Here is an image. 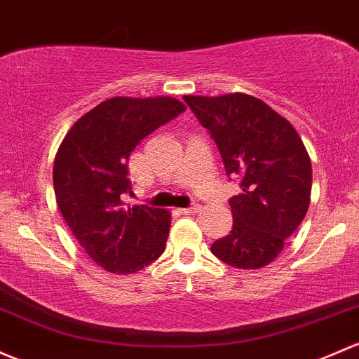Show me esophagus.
I'll return each instance as SVG.
<instances>
[{"instance_id":"esophagus-1","label":"esophagus","mask_w":359,"mask_h":359,"mask_svg":"<svg viewBox=\"0 0 359 359\" xmlns=\"http://www.w3.org/2000/svg\"><path fill=\"white\" fill-rule=\"evenodd\" d=\"M199 210H201V206H199V205H192V206H189V208H180L179 211L182 215H194V213H198Z\"/></svg>"}]
</instances>
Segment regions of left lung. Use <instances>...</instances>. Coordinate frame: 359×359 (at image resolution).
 Instances as JSON below:
<instances>
[{"instance_id": "1", "label": "left lung", "mask_w": 359, "mask_h": 359, "mask_svg": "<svg viewBox=\"0 0 359 359\" xmlns=\"http://www.w3.org/2000/svg\"><path fill=\"white\" fill-rule=\"evenodd\" d=\"M210 130L227 175L243 192L229 201L233 225L211 252L230 266L258 270L273 262L299 227L311 196V161L287 118L255 96H184Z\"/></svg>"}]
</instances>
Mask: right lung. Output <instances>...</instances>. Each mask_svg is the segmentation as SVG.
I'll use <instances>...</instances> for the list:
<instances>
[{
  "mask_svg": "<svg viewBox=\"0 0 359 359\" xmlns=\"http://www.w3.org/2000/svg\"><path fill=\"white\" fill-rule=\"evenodd\" d=\"M186 110L168 96L110 97L82 115L55 156L56 205L96 265L129 275L165 251L170 211L127 205L129 156L135 146Z\"/></svg>",
  "mask_w": 359,
  "mask_h": 359,
  "instance_id": "add662e5",
  "label": "right lung"
}]
</instances>
